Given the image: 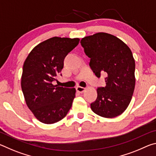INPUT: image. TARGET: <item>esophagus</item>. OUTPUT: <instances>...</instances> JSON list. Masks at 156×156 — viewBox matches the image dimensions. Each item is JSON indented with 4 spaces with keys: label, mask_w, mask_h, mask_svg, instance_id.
<instances>
[{
    "label": "esophagus",
    "mask_w": 156,
    "mask_h": 156,
    "mask_svg": "<svg viewBox=\"0 0 156 156\" xmlns=\"http://www.w3.org/2000/svg\"><path fill=\"white\" fill-rule=\"evenodd\" d=\"M85 89H86L85 88L80 86H78L77 87H76V90H77L78 92H80V93H83V92L85 91Z\"/></svg>",
    "instance_id": "34e87169"
}]
</instances>
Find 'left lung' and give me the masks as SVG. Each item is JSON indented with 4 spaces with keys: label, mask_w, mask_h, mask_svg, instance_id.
Wrapping results in <instances>:
<instances>
[{
    "label": "left lung",
    "mask_w": 156,
    "mask_h": 156,
    "mask_svg": "<svg viewBox=\"0 0 156 156\" xmlns=\"http://www.w3.org/2000/svg\"><path fill=\"white\" fill-rule=\"evenodd\" d=\"M90 58L89 66L98 78L105 73L106 86L97 89L91 109L97 115L112 118L125 112L135 88V60L131 49L117 37L99 32L80 41Z\"/></svg>",
    "instance_id": "1"
}]
</instances>
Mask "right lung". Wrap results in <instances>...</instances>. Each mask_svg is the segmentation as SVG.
<instances>
[{
  "label": "right lung",
  "instance_id": "1",
  "mask_svg": "<svg viewBox=\"0 0 156 156\" xmlns=\"http://www.w3.org/2000/svg\"><path fill=\"white\" fill-rule=\"evenodd\" d=\"M79 41L78 38L53 37L36 45L25 60L21 88L28 108L41 122H58L72 107L76 89L58 87L52 82L56 80L65 58Z\"/></svg>",
  "mask_w": 156,
  "mask_h": 156
}]
</instances>
